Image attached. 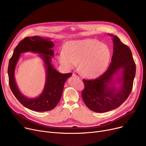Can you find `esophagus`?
<instances>
[{
	"label": "esophagus",
	"mask_w": 146,
	"mask_h": 146,
	"mask_svg": "<svg viewBox=\"0 0 146 146\" xmlns=\"http://www.w3.org/2000/svg\"><path fill=\"white\" fill-rule=\"evenodd\" d=\"M72 77H75V78H80V77L78 76V75H77L76 74H72Z\"/></svg>",
	"instance_id": "obj_1"
}]
</instances>
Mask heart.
I'll list each match as a JSON object with an SVG mask.
<instances>
[{"label": "heart", "instance_id": "b5f03b06", "mask_svg": "<svg viewBox=\"0 0 146 146\" xmlns=\"http://www.w3.org/2000/svg\"><path fill=\"white\" fill-rule=\"evenodd\" d=\"M110 59L108 46L92 39L68 42L58 56L59 62L66 70L72 69L78 63L79 71L87 78H95L103 74Z\"/></svg>", "mask_w": 146, "mask_h": 146}]
</instances>
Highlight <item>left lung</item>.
I'll use <instances>...</instances> for the list:
<instances>
[{
	"instance_id": "8db88e82",
	"label": "left lung",
	"mask_w": 146,
	"mask_h": 146,
	"mask_svg": "<svg viewBox=\"0 0 146 146\" xmlns=\"http://www.w3.org/2000/svg\"><path fill=\"white\" fill-rule=\"evenodd\" d=\"M108 35L113 37V54L108 69L95 80H83L85 86L81 93L83 100L87 107L97 113L117 108L127 100L132 89L136 72L129 46L122 43L117 36ZM114 76H117L115 79ZM114 84L120 86L117 88Z\"/></svg>"
}]
</instances>
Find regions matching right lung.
Returning <instances> with one entry per match:
<instances>
[{"instance_id": "right-lung-1", "label": "right lung", "mask_w": 146, "mask_h": 146, "mask_svg": "<svg viewBox=\"0 0 146 146\" xmlns=\"http://www.w3.org/2000/svg\"><path fill=\"white\" fill-rule=\"evenodd\" d=\"M50 39L38 36L25 38L16 46L9 62L8 74L11 91L23 106L35 111H47L56 107L61 98L64 84L72 74H61L53 67L51 61V57L54 56V51L51 48L54 44ZM28 51L39 54L46 68L44 90L41 94L35 98H29L22 94L16 86L14 77L15 66L20 54Z\"/></svg>"}]
</instances>
